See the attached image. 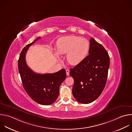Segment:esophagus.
Returning <instances> with one entry per match:
<instances>
[{
    "label": "esophagus",
    "instance_id": "obj_1",
    "mask_svg": "<svg viewBox=\"0 0 132 132\" xmlns=\"http://www.w3.org/2000/svg\"><path fill=\"white\" fill-rule=\"evenodd\" d=\"M66 75H67V76H69V70H68V69H67L66 70Z\"/></svg>",
    "mask_w": 132,
    "mask_h": 132
}]
</instances>
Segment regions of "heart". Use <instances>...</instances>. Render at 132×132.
I'll use <instances>...</instances> for the list:
<instances>
[{"mask_svg":"<svg viewBox=\"0 0 132 132\" xmlns=\"http://www.w3.org/2000/svg\"><path fill=\"white\" fill-rule=\"evenodd\" d=\"M57 51L55 54L59 57V54L67 53V62L71 65L76 66L81 63L88 55L90 43L86 39L75 36H64L56 42Z\"/></svg>","mask_w":132,"mask_h":132,"instance_id":"1","label":"heart"}]
</instances>
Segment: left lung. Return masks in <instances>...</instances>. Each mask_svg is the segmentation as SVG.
<instances>
[{
  "mask_svg": "<svg viewBox=\"0 0 132 132\" xmlns=\"http://www.w3.org/2000/svg\"><path fill=\"white\" fill-rule=\"evenodd\" d=\"M89 55L74 68L70 76L74 80L72 94L78 102L89 104L102 94L106 83L110 65L107 51L94 38L90 40Z\"/></svg>",
  "mask_w": 132,
  "mask_h": 132,
  "instance_id": "obj_1",
  "label": "left lung"
}]
</instances>
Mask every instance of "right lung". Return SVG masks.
Instances as JSON below:
<instances>
[{
    "mask_svg": "<svg viewBox=\"0 0 132 132\" xmlns=\"http://www.w3.org/2000/svg\"><path fill=\"white\" fill-rule=\"evenodd\" d=\"M40 38H37L23 48L18 61V68L24 89L29 97L39 104L49 105L57 98L60 86L66 79V73L62 69L53 73L39 74L28 67L25 60L26 52L29 46Z\"/></svg>",
    "mask_w": 132,
    "mask_h": 132,
    "instance_id": "right-lung-1",
    "label": "right lung"
}]
</instances>
